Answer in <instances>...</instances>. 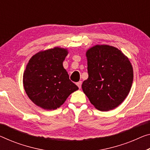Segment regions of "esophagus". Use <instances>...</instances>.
I'll return each mask as SVG.
<instances>
[{
    "instance_id": "1",
    "label": "esophagus",
    "mask_w": 150,
    "mask_h": 150,
    "mask_svg": "<svg viewBox=\"0 0 150 150\" xmlns=\"http://www.w3.org/2000/svg\"><path fill=\"white\" fill-rule=\"evenodd\" d=\"M76 85L78 86V88H81V86H82V82H81V81L78 82L76 83Z\"/></svg>"
}]
</instances>
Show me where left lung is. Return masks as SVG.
<instances>
[{
	"instance_id": "obj_1",
	"label": "left lung",
	"mask_w": 150,
	"mask_h": 150,
	"mask_svg": "<svg viewBox=\"0 0 150 150\" xmlns=\"http://www.w3.org/2000/svg\"><path fill=\"white\" fill-rule=\"evenodd\" d=\"M88 79L84 93L100 111L114 109L123 102L132 86L133 70L121 50L109 45H96L86 52Z\"/></svg>"
}]
</instances>
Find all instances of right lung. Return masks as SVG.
Segmentation results:
<instances>
[{
	"label": "right lung",
	"instance_id": "1",
	"mask_svg": "<svg viewBox=\"0 0 150 150\" xmlns=\"http://www.w3.org/2000/svg\"><path fill=\"white\" fill-rule=\"evenodd\" d=\"M66 48L55 47L31 57L23 76L25 93L34 104L45 110L59 108L78 87L63 66Z\"/></svg>",
	"mask_w": 150,
	"mask_h": 150
}]
</instances>
